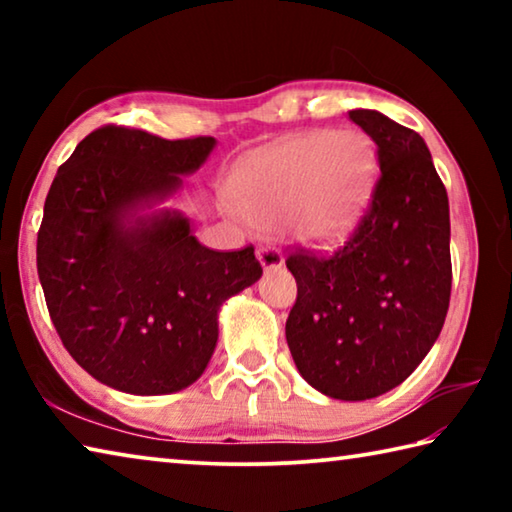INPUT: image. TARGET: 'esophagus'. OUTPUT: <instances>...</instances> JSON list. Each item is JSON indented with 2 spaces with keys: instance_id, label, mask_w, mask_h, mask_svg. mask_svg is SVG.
<instances>
[{
  "instance_id": "34e87169",
  "label": "esophagus",
  "mask_w": 512,
  "mask_h": 512,
  "mask_svg": "<svg viewBox=\"0 0 512 512\" xmlns=\"http://www.w3.org/2000/svg\"><path fill=\"white\" fill-rule=\"evenodd\" d=\"M257 259L264 268H280L284 264V255L280 248L275 246H262L257 250Z\"/></svg>"
}]
</instances>
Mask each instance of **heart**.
<instances>
[{
  "mask_svg": "<svg viewBox=\"0 0 512 512\" xmlns=\"http://www.w3.org/2000/svg\"><path fill=\"white\" fill-rule=\"evenodd\" d=\"M375 155L357 131L305 133L248 155L232 176V192L250 221L291 219L302 237L343 239L370 194Z\"/></svg>",
  "mask_w": 512,
  "mask_h": 512,
  "instance_id": "obj_1",
  "label": "heart"
}]
</instances>
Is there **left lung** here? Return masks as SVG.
<instances>
[{"label": "left lung", "mask_w": 512, "mask_h": 512, "mask_svg": "<svg viewBox=\"0 0 512 512\" xmlns=\"http://www.w3.org/2000/svg\"><path fill=\"white\" fill-rule=\"evenodd\" d=\"M377 144L368 210L334 253L296 248L287 343L300 375L334 400L391 391L427 357L452 293L449 201L422 137L377 110H350Z\"/></svg>", "instance_id": "obj_1"}]
</instances>
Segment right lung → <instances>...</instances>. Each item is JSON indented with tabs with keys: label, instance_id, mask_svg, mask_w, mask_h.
<instances>
[{
	"label": "right lung",
	"instance_id": "add662e5",
	"mask_svg": "<svg viewBox=\"0 0 512 512\" xmlns=\"http://www.w3.org/2000/svg\"><path fill=\"white\" fill-rule=\"evenodd\" d=\"M108 124L60 164L38 230V277L65 350L101 384L183 391L219 339V307L259 280L255 248L198 244L180 212L137 216L214 149Z\"/></svg>",
	"mask_w": 512,
	"mask_h": 512
}]
</instances>
